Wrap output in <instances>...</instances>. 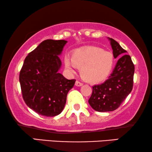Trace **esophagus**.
Returning <instances> with one entry per match:
<instances>
[{
  "instance_id": "34e87169",
  "label": "esophagus",
  "mask_w": 152,
  "mask_h": 152,
  "mask_svg": "<svg viewBox=\"0 0 152 152\" xmlns=\"http://www.w3.org/2000/svg\"><path fill=\"white\" fill-rule=\"evenodd\" d=\"M75 85H76L77 86H82L83 84H82V82H79V81H76V82H75Z\"/></svg>"
}]
</instances>
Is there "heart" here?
Returning <instances> with one entry per match:
<instances>
[{
	"mask_svg": "<svg viewBox=\"0 0 152 152\" xmlns=\"http://www.w3.org/2000/svg\"><path fill=\"white\" fill-rule=\"evenodd\" d=\"M113 54L97 47H87L74 51L72 57L64 58V65L68 72H74L80 68L82 78L91 83L104 80L113 66Z\"/></svg>",
	"mask_w": 152,
	"mask_h": 152,
	"instance_id": "1",
	"label": "heart"
}]
</instances>
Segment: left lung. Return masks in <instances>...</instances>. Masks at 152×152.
Returning <instances> with one entry per match:
<instances>
[{"label":"left lung","mask_w":152,"mask_h":152,"mask_svg":"<svg viewBox=\"0 0 152 152\" xmlns=\"http://www.w3.org/2000/svg\"><path fill=\"white\" fill-rule=\"evenodd\" d=\"M114 58L120 57L109 79L103 84L93 86L88 99L91 107L99 112L112 111L120 107L131 93L134 84V64L126 51L117 41L109 38Z\"/></svg>","instance_id":"left-lung-1"}]
</instances>
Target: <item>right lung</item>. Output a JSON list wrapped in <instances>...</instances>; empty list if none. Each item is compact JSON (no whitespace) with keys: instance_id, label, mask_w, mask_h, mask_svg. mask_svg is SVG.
I'll return each mask as SVG.
<instances>
[{"instance_id":"obj_1","label":"right lung","mask_w":152,"mask_h":152,"mask_svg":"<svg viewBox=\"0 0 152 152\" xmlns=\"http://www.w3.org/2000/svg\"><path fill=\"white\" fill-rule=\"evenodd\" d=\"M67 41L47 39L25 59L19 74L23 98L39 115L53 117L63 111L66 97L75 80H67L58 72L59 56Z\"/></svg>"}]
</instances>
